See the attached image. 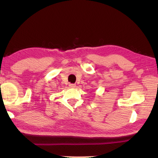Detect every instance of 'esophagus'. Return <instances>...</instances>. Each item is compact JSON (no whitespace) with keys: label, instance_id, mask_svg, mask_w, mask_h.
Wrapping results in <instances>:
<instances>
[{"label":"esophagus","instance_id":"34e87169","mask_svg":"<svg viewBox=\"0 0 158 158\" xmlns=\"http://www.w3.org/2000/svg\"><path fill=\"white\" fill-rule=\"evenodd\" d=\"M69 85L70 88H75V86H76V85L74 84H69Z\"/></svg>","mask_w":158,"mask_h":158}]
</instances>
